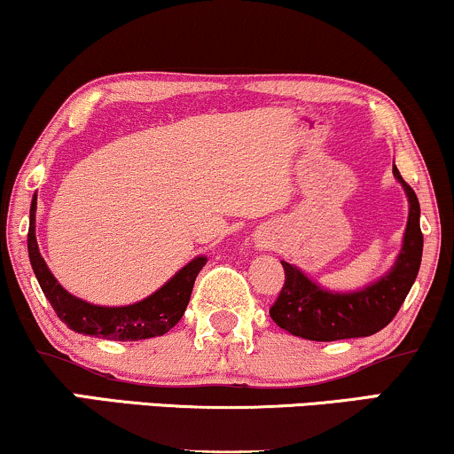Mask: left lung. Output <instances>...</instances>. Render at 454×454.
Listing matches in <instances>:
<instances>
[{
  "label": "left lung",
  "mask_w": 454,
  "mask_h": 454,
  "mask_svg": "<svg viewBox=\"0 0 454 454\" xmlns=\"http://www.w3.org/2000/svg\"><path fill=\"white\" fill-rule=\"evenodd\" d=\"M393 175L406 192L408 222L402 249L391 270L357 292H330L309 279L298 266L283 260L286 283L277 302L272 304L270 317L289 334L319 342L372 336L397 315L419 275L423 258V232L419 223L420 207L417 194L403 182L395 165Z\"/></svg>",
  "instance_id": "obj_1"
}]
</instances>
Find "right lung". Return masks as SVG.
Masks as SVG:
<instances>
[{"mask_svg": "<svg viewBox=\"0 0 454 454\" xmlns=\"http://www.w3.org/2000/svg\"><path fill=\"white\" fill-rule=\"evenodd\" d=\"M35 211L37 194L31 200L29 211V234H27V249H29L31 269H34L37 283L43 296L52 304L54 313L69 330L78 334L106 338V340H144L167 334L177 325L190 302L194 279L200 269L207 264L205 255H196L184 269H179L165 286L158 287L152 296L127 307H99L90 304L74 294H69L43 262L35 239Z\"/></svg>", "mask_w": 454, "mask_h": 454, "instance_id": "obj_1", "label": "right lung"}]
</instances>
